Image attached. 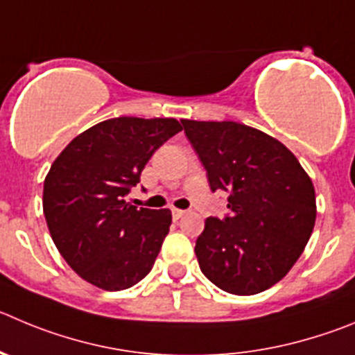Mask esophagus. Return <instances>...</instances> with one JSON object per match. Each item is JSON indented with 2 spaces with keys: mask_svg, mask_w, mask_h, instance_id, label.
<instances>
[{
  "mask_svg": "<svg viewBox=\"0 0 355 355\" xmlns=\"http://www.w3.org/2000/svg\"><path fill=\"white\" fill-rule=\"evenodd\" d=\"M184 213H187V211H183V209H172V216L175 218V220H178V218H181V216H184Z\"/></svg>",
  "mask_w": 355,
  "mask_h": 355,
  "instance_id": "obj_1",
  "label": "esophagus"
}]
</instances>
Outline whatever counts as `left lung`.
Here are the masks:
<instances>
[{
  "label": "left lung",
  "instance_id": "left-lung-1",
  "mask_svg": "<svg viewBox=\"0 0 355 355\" xmlns=\"http://www.w3.org/2000/svg\"><path fill=\"white\" fill-rule=\"evenodd\" d=\"M211 190L229 193L230 216L207 218L195 243L200 271L236 295L268 291L303 253L315 227V188L294 153L236 121L181 119Z\"/></svg>",
  "mask_w": 355,
  "mask_h": 355
}]
</instances>
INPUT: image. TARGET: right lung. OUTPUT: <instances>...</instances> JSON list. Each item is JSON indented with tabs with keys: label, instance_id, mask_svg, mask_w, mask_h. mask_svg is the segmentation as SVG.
I'll return each instance as SVG.
<instances>
[{
	"label": "right lung",
	"instance_id": "add662e5",
	"mask_svg": "<svg viewBox=\"0 0 355 355\" xmlns=\"http://www.w3.org/2000/svg\"><path fill=\"white\" fill-rule=\"evenodd\" d=\"M174 118H112L79 133L44 181V214L52 241L87 284L125 291L155 264L172 213L137 209L130 188L165 141L181 132Z\"/></svg>",
	"mask_w": 355,
	"mask_h": 355
}]
</instances>
